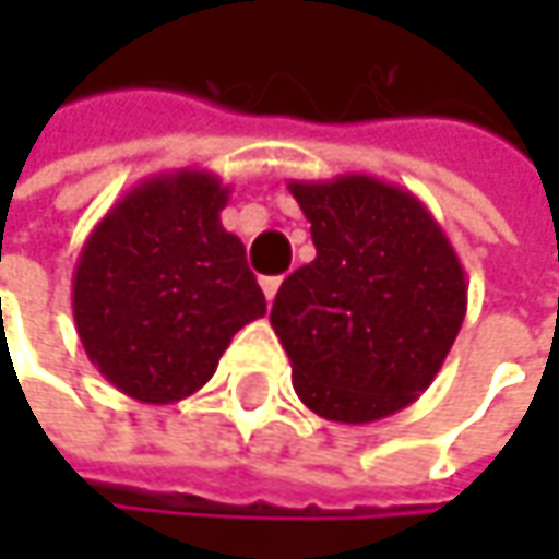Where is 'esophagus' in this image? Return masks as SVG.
Segmentation results:
<instances>
[{"label": "esophagus", "instance_id": "34e87169", "mask_svg": "<svg viewBox=\"0 0 559 559\" xmlns=\"http://www.w3.org/2000/svg\"><path fill=\"white\" fill-rule=\"evenodd\" d=\"M278 287H281V278H262V294H265V300H269V304L275 300Z\"/></svg>", "mask_w": 559, "mask_h": 559}]
</instances>
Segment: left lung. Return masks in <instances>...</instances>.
Returning <instances> with one entry per match:
<instances>
[{"instance_id": "8db88e82", "label": "left lung", "mask_w": 559, "mask_h": 559, "mask_svg": "<svg viewBox=\"0 0 559 559\" xmlns=\"http://www.w3.org/2000/svg\"><path fill=\"white\" fill-rule=\"evenodd\" d=\"M317 259L281 284L272 326L297 397L372 424L430 389L466 317V272L433 213L372 174L287 180Z\"/></svg>"}]
</instances>
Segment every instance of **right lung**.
I'll list each match as a JSON object with an SVG mask.
<instances>
[{"label": "right lung", "instance_id": "add662e5", "mask_svg": "<svg viewBox=\"0 0 559 559\" xmlns=\"http://www.w3.org/2000/svg\"><path fill=\"white\" fill-rule=\"evenodd\" d=\"M229 187L203 168L139 180L86 236L73 323L90 362L122 394L170 404L200 391L233 336L265 317L246 246L219 213Z\"/></svg>", "mask_w": 559, "mask_h": 559}]
</instances>
